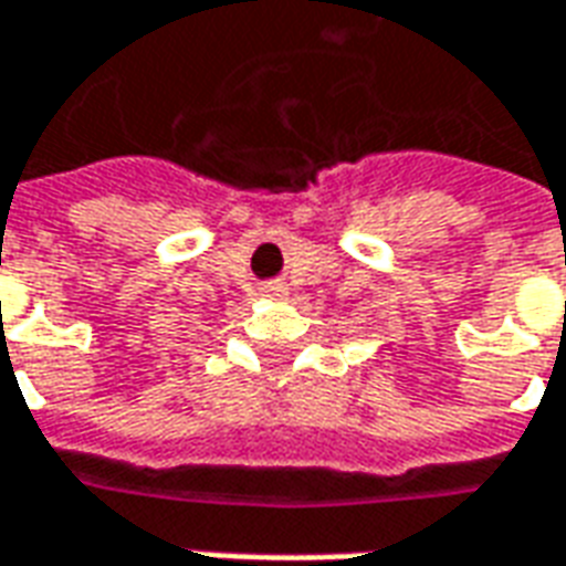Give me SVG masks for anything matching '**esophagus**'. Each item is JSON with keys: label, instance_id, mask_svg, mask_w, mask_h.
<instances>
[{"label": "esophagus", "instance_id": "34e87169", "mask_svg": "<svg viewBox=\"0 0 566 566\" xmlns=\"http://www.w3.org/2000/svg\"><path fill=\"white\" fill-rule=\"evenodd\" d=\"M263 296H270V300H282L284 287L282 284H263Z\"/></svg>", "mask_w": 566, "mask_h": 566}]
</instances>
